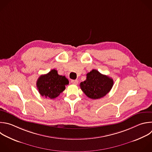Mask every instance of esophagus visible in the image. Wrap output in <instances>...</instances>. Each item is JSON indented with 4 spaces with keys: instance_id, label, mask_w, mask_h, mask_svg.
<instances>
[{
    "instance_id": "34e87169",
    "label": "esophagus",
    "mask_w": 152,
    "mask_h": 152,
    "mask_svg": "<svg viewBox=\"0 0 152 152\" xmlns=\"http://www.w3.org/2000/svg\"><path fill=\"white\" fill-rule=\"evenodd\" d=\"M71 82H72V83H73L74 85H77L78 83V80H72Z\"/></svg>"
}]
</instances>
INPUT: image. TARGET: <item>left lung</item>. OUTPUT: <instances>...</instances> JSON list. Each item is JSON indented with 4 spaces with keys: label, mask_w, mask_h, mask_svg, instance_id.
I'll return each instance as SVG.
<instances>
[{
    "label": "left lung",
    "mask_w": 152,
    "mask_h": 152,
    "mask_svg": "<svg viewBox=\"0 0 152 152\" xmlns=\"http://www.w3.org/2000/svg\"><path fill=\"white\" fill-rule=\"evenodd\" d=\"M113 85V80L93 69L86 74V79L80 83L85 94L91 99H99L110 92Z\"/></svg>",
    "instance_id": "1"
}]
</instances>
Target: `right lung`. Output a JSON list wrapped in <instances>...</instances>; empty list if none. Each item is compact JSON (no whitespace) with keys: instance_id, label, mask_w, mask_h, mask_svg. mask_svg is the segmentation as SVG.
<instances>
[{"instance_id":"add662e5","label":"right lung","mask_w":152,"mask_h":152,"mask_svg":"<svg viewBox=\"0 0 152 152\" xmlns=\"http://www.w3.org/2000/svg\"><path fill=\"white\" fill-rule=\"evenodd\" d=\"M69 83V80L64 76L59 75L57 71L53 69L47 74L41 75L37 80L36 85L42 96L54 99L63 92Z\"/></svg>"}]
</instances>
